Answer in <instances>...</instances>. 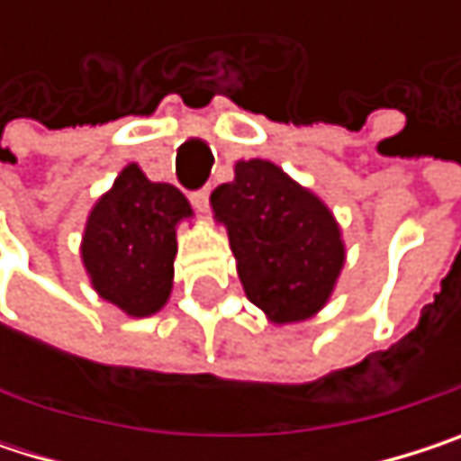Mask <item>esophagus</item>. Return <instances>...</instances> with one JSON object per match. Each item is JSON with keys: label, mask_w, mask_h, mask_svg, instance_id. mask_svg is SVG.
<instances>
[{"label": "esophagus", "mask_w": 461, "mask_h": 461, "mask_svg": "<svg viewBox=\"0 0 461 461\" xmlns=\"http://www.w3.org/2000/svg\"><path fill=\"white\" fill-rule=\"evenodd\" d=\"M192 205H194L200 213H208V208H211V192H208V189L194 192V194H192Z\"/></svg>", "instance_id": "34e87169"}]
</instances>
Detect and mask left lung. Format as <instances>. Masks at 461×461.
Listing matches in <instances>:
<instances>
[{"mask_svg": "<svg viewBox=\"0 0 461 461\" xmlns=\"http://www.w3.org/2000/svg\"><path fill=\"white\" fill-rule=\"evenodd\" d=\"M211 208L227 227L245 296L275 325L304 322L328 304L344 269L341 227L315 192L269 159H240Z\"/></svg>", "mask_w": 461, "mask_h": 461, "instance_id": "1", "label": "left lung"}]
</instances>
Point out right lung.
Returning <instances> with one entry per match:
<instances>
[{
	"instance_id": "right-lung-1",
	"label": "right lung",
	"mask_w": 461,
	"mask_h": 461,
	"mask_svg": "<svg viewBox=\"0 0 461 461\" xmlns=\"http://www.w3.org/2000/svg\"><path fill=\"white\" fill-rule=\"evenodd\" d=\"M184 219H192V205L173 184L125 165L82 234L79 256L93 291L131 318L157 315L173 291L176 227Z\"/></svg>"
}]
</instances>
